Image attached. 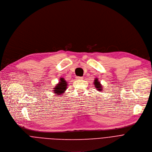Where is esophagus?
Segmentation results:
<instances>
[{"label":"esophagus","instance_id":"esophagus-1","mask_svg":"<svg viewBox=\"0 0 152 152\" xmlns=\"http://www.w3.org/2000/svg\"><path fill=\"white\" fill-rule=\"evenodd\" d=\"M76 78L77 79V80H81V79H83V77H76Z\"/></svg>","mask_w":152,"mask_h":152}]
</instances>
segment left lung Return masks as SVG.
I'll list each match as a JSON object with an SVG mask.
<instances>
[{"instance_id":"obj_1","label":"left lung","mask_w":152,"mask_h":152,"mask_svg":"<svg viewBox=\"0 0 152 152\" xmlns=\"http://www.w3.org/2000/svg\"><path fill=\"white\" fill-rule=\"evenodd\" d=\"M94 84H95V87H96V88L98 89V90H99V91H101V90H102V89H101L102 86L101 85L100 83H99V81H98V80H97V79H96V80H95Z\"/></svg>"}]
</instances>
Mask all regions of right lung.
I'll list each match as a JSON object with an SVG mask.
<instances>
[{"label": "right lung", "mask_w": 152, "mask_h": 152, "mask_svg": "<svg viewBox=\"0 0 152 152\" xmlns=\"http://www.w3.org/2000/svg\"><path fill=\"white\" fill-rule=\"evenodd\" d=\"M66 86H67L66 81H65V80L64 78H60V81L59 83L57 85L56 87L53 90V92L57 95H62L64 94V91L66 90Z\"/></svg>", "instance_id": "1"}]
</instances>
